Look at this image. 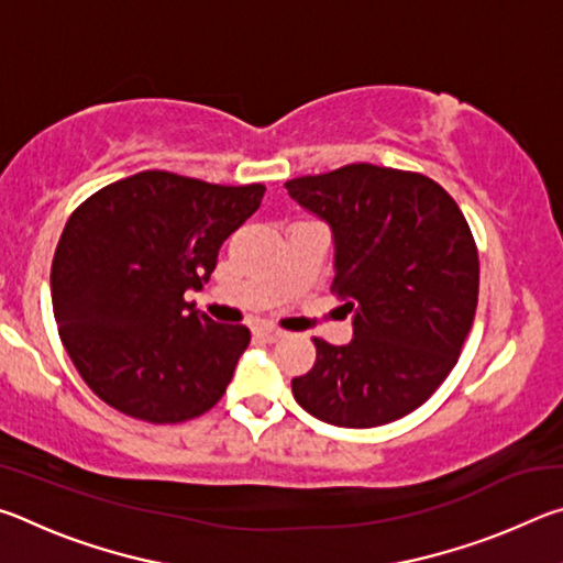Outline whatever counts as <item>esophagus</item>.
Here are the masks:
<instances>
[{
	"mask_svg": "<svg viewBox=\"0 0 563 563\" xmlns=\"http://www.w3.org/2000/svg\"><path fill=\"white\" fill-rule=\"evenodd\" d=\"M253 335L263 340V342H278L285 335V332L278 330V328H273V325H258L253 330Z\"/></svg>",
	"mask_w": 563,
	"mask_h": 563,
	"instance_id": "esophagus-1",
	"label": "esophagus"
}]
</instances>
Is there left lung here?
I'll use <instances>...</instances> for the list:
<instances>
[{"label":"left lung","instance_id":"left-lung-1","mask_svg":"<svg viewBox=\"0 0 563 563\" xmlns=\"http://www.w3.org/2000/svg\"><path fill=\"white\" fill-rule=\"evenodd\" d=\"M335 243L332 292L352 312L350 345L316 342L292 395L312 417L367 430L424 405L470 335L479 255L460 206L432 178L350 164L285 184Z\"/></svg>","mask_w":563,"mask_h":563}]
</instances>
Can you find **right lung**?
Wrapping results in <instances>:
<instances>
[{"instance_id": "obj_1", "label": "right lung", "mask_w": 563, "mask_h": 563, "mask_svg": "<svg viewBox=\"0 0 563 563\" xmlns=\"http://www.w3.org/2000/svg\"><path fill=\"white\" fill-rule=\"evenodd\" d=\"M263 194L141 170L76 208L54 253L52 305L93 395L154 424L186 422L223 397L251 330L213 322L184 295L208 283Z\"/></svg>"}]
</instances>
